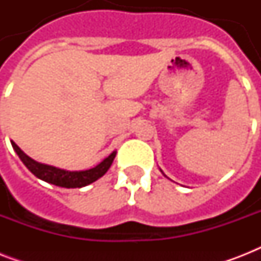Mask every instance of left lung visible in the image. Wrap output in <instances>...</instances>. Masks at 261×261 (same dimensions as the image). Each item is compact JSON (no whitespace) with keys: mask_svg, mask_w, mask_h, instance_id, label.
Instances as JSON below:
<instances>
[{"mask_svg":"<svg viewBox=\"0 0 261 261\" xmlns=\"http://www.w3.org/2000/svg\"><path fill=\"white\" fill-rule=\"evenodd\" d=\"M164 174V173H163ZM164 176H165V174H164ZM165 177H167V176H165Z\"/></svg>","mask_w":261,"mask_h":261,"instance_id":"obj_1","label":"left lung"}]
</instances>
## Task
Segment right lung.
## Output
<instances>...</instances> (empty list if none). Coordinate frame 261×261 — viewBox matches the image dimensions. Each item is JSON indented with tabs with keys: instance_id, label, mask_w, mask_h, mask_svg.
<instances>
[{
	"instance_id": "right-lung-1",
	"label": "right lung",
	"mask_w": 261,
	"mask_h": 261,
	"mask_svg": "<svg viewBox=\"0 0 261 261\" xmlns=\"http://www.w3.org/2000/svg\"><path fill=\"white\" fill-rule=\"evenodd\" d=\"M10 143H12L14 151L17 153L22 164L36 177L43 180V181L54 184V186L63 187V188H81V187H85L90 184V182L96 181L97 178L104 176L106 172L110 169V167L114 163L115 155H116V151H112L98 165H96L94 168H90V169H87V171H66V169H61V168L53 167V165L38 163V161L31 159L30 155H27L13 141H10Z\"/></svg>"
}]
</instances>
